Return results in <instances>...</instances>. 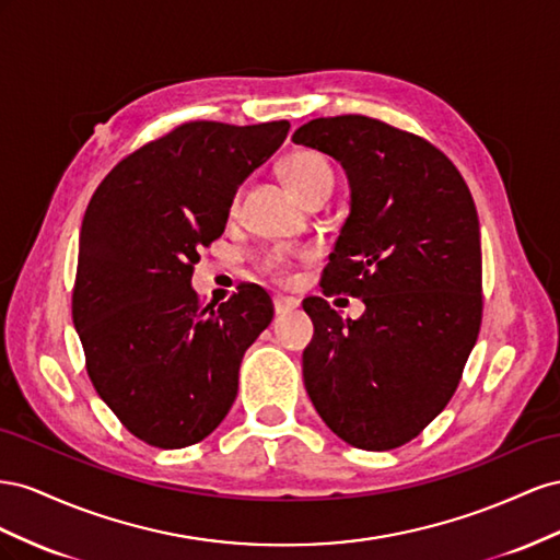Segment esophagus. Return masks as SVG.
I'll return each mask as SVG.
<instances>
[{
    "instance_id": "esophagus-1",
    "label": "esophagus",
    "mask_w": 560,
    "mask_h": 560,
    "mask_svg": "<svg viewBox=\"0 0 560 560\" xmlns=\"http://www.w3.org/2000/svg\"><path fill=\"white\" fill-rule=\"evenodd\" d=\"M300 307V302L295 298H285V295H277L275 298V312L277 314H289L293 310Z\"/></svg>"
}]
</instances>
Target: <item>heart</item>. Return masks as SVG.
Listing matches in <instances>:
<instances>
[{
  "instance_id": "obj_1",
  "label": "heart",
  "mask_w": 560,
  "mask_h": 560,
  "mask_svg": "<svg viewBox=\"0 0 560 560\" xmlns=\"http://www.w3.org/2000/svg\"><path fill=\"white\" fill-rule=\"evenodd\" d=\"M283 178L302 201H307L312 195H316V191L332 189L335 171H332L328 159L318 152L298 150L283 162ZM236 206H238V195L232 199V211H236ZM267 269L275 277L285 279L289 277L285 275V269H289V260H285V255H281V253L271 255V258L267 260Z\"/></svg>"
}]
</instances>
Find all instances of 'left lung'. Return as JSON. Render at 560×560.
Segmentation results:
<instances>
[{
	"instance_id": "1",
	"label": "left lung",
	"mask_w": 560,
	"mask_h": 560,
	"mask_svg": "<svg viewBox=\"0 0 560 560\" xmlns=\"http://www.w3.org/2000/svg\"><path fill=\"white\" fill-rule=\"evenodd\" d=\"M293 142L342 164L351 209L324 295L361 298L342 318L307 298L302 377L332 434L361 451L408 443L448 406L483 314L481 228L471 191L431 142L363 115L322 117Z\"/></svg>"
}]
</instances>
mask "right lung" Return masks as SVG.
I'll list each match as a JSON object with an SVG mask.
<instances>
[{
  "instance_id": "obj_1",
  "label": "right lung",
  "mask_w": 560,
  "mask_h": 560,
  "mask_svg": "<svg viewBox=\"0 0 560 560\" xmlns=\"http://www.w3.org/2000/svg\"><path fill=\"white\" fill-rule=\"evenodd\" d=\"M289 129L187 121L121 159L89 201L72 322L95 392L154 448L199 443L225 420L246 349L275 316L255 283L201 307L191 271Z\"/></svg>"
}]
</instances>
